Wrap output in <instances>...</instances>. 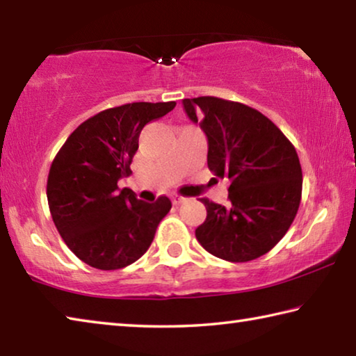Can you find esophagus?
<instances>
[{
	"label": "esophagus",
	"instance_id": "esophagus-1",
	"mask_svg": "<svg viewBox=\"0 0 356 356\" xmlns=\"http://www.w3.org/2000/svg\"><path fill=\"white\" fill-rule=\"evenodd\" d=\"M171 201H172L174 206H179V204L185 202V197H182V196H177V195H174V196L171 197Z\"/></svg>",
	"mask_w": 356,
	"mask_h": 356
}]
</instances>
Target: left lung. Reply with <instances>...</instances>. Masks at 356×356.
Wrapping results in <instances>:
<instances>
[{
    "mask_svg": "<svg viewBox=\"0 0 356 356\" xmlns=\"http://www.w3.org/2000/svg\"><path fill=\"white\" fill-rule=\"evenodd\" d=\"M207 136V165L227 177L229 206L202 197L207 218L196 229L202 248L229 262H248L286 236L301 200L297 150L262 113L218 97L184 99Z\"/></svg>",
    "mask_w": 356,
    "mask_h": 356,
    "instance_id": "8db88e82",
    "label": "left lung"
}]
</instances>
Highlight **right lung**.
<instances>
[{"mask_svg": "<svg viewBox=\"0 0 356 356\" xmlns=\"http://www.w3.org/2000/svg\"><path fill=\"white\" fill-rule=\"evenodd\" d=\"M174 106L176 102H135L100 111L59 149L48 172V206L65 245L84 264L118 270L149 250L171 201H140L131 190H119L118 182L131 172L144 125Z\"/></svg>", "mask_w": 356, "mask_h": 356, "instance_id": "obj_1", "label": "right lung"}]
</instances>
